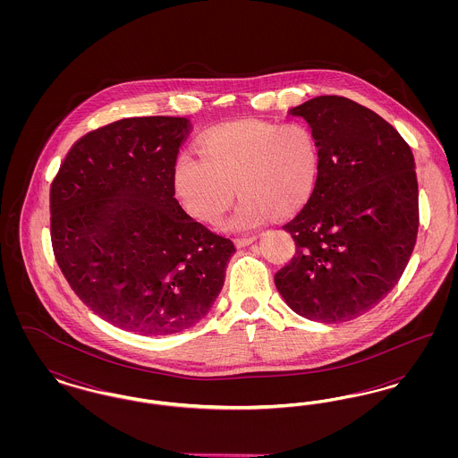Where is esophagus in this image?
<instances>
[{
    "label": "esophagus",
    "instance_id": "esophagus-1",
    "mask_svg": "<svg viewBox=\"0 0 458 458\" xmlns=\"http://www.w3.org/2000/svg\"><path fill=\"white\" fill-rule=\"evenodd\" d=\"M258 240V237H243V239H235V245L242 249V247H247L250 243H254Z\"/></svg>",
    "mask_w": 458,
    "mask_h": 458
}]
</instances>
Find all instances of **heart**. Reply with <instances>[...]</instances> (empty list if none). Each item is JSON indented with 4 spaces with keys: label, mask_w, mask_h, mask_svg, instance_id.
Masks as SVG:
<instances>
[{
    "label": "heart",
    "mask_w": 458,
    "mask_h": 458,
    "mask_svg": "<svg viewBox=\"0 0 458 458\" xmlns=\"http://www.w3.org/2000/svg\"><path fill=\"white\" fill-rule=\"evenodd\" d=\"M199 154L178 156L176 196L194 218L215 225L237 189L242 200L226 223L235 232L256 230L275 216L284 218L304 208L321 165L318 142L307 127L254 120L209 131Z\"/></svg>",
    "instance_id": "heart-1"
}]
</instances>
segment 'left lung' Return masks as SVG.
I'll use <instances>...</instances> for the list:
<instances>
[{
    "label": "left lung",
    "instance_id": "8db88e82",
    "mask_svg": "<svg viewBox=\"0 0 458 458\" xmlns=\"http://www.w3.org/2000/svg\"><path fill=\"white\" fill-rule=\"evenodd\" d=\"M318 142L314 194L284 228L295 256L275 275L292 310L344 323L379 304L398 284L419 228L414 154L377 113L340 96L288 111Z\"/></svg>",
    "mask_w": 458,
    "mask_h": 458
}]
</instances>
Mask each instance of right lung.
<instances>
[{"mask_svg":"<svg viewBox=\"0 0 458 458\" xmlns=\"http://www.w3.org/2000/svg\"><path fill=\"white\" fill-rule=\"evenodd\" d=\"M178 116L123 118L89 131L51 183V242L77 297L114 327L180 333L215 304L235 245L174 199Z\"/></svg>","mask_w":458,"mask_h":458,"instance_id":"add662e5","label":"right lung"}]
</instances>
